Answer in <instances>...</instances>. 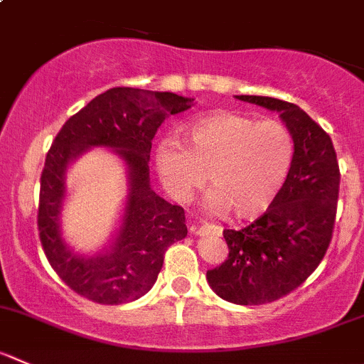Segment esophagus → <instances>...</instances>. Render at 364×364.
<instances>
[{
	"label": "esophagus",
	"mask_w": 364,
	"mask_h": 364,
	"mask_svg": "<svg viewBox=\"0 0 364 364\" xmlns=\"http://www.w3.org/2000/svg\"><path fill=\"white\" fill-rule=\"evenodd\" d=\"M192 231H193V235H199V236H220L222 235L220 225L206 224V222L200 225H193Z\"/></svg>",
	"instance_id": "34e87169"
}]
</instances>
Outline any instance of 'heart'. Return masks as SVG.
Instances as JSON below:
<instances>
[{"mask_svg": "<svg viewBox=\"0 0 364 364\" xmlns=\"http://www.w3.org/2000/svg\"><path fill=\"white\" fill-rule=\"evenodd\" d=\"M185 135L186 144L161 140L154 158L174 199L188 200L208 174L213 190L204 206L215 213L231 210L238 218H256L276 203L294 164V140L283 124L215 112L193 119Z\"/></svg>", "mask_w": 364, "mask_h": 364, "instance_id": "heart-1", "label": "heart"}]
</instances>
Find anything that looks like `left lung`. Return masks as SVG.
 <instances>
[{"instance_id":"1","label":"left lung","mask_w":364,"mask_h":364,"mask_svg":"<svg viewBox=\"0 0 364 364\" xmlns=\"http://www.w3.org/2000/svg\"><path fill=\"white\" fill-rule=\"evenodd\" d=\"M236 97L279 112L294 139V164L276 203L247 228L224 229L228 259L206 272L218 297L257 306L301 287L326 256L336 220L340 167L331 136L297 105L263 96Z\"/></svg>"}]
</instances>
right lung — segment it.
I'll list each match as a JSON object with an SVG mask.
<instances>
[{"label":"right lung","instance_id":"add662e5","mask_svg":"<svg viewBox=\"0 0 364 364\" xmlns=\"http://www.w3.org/2000/svg\"><path fill=\"white\" fill-rule=\"evenodd\" d=\"M193 100L172 92L115 87L74 114L53 140L41 176L38 236L60 279L97 304H124L146 295L164 267L165 250L188 232L185 210L161 199L149 183L153 139L168 115ZM94 146H107L127 164L129 197L114 240L94 257L76 255L65 243L59 213L68 165Z\"/></svg>","mask_w":364,"mask_h":364}]
</instances>
